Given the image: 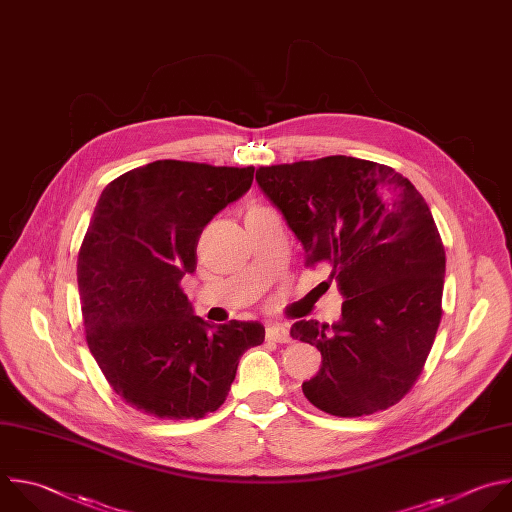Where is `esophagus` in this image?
<instances>
[{"instance_id": "34e87169", "label": "esophagus", "mask_w": 512, "mask_h": 512, "mask_svg": "<svg viewBox=\"0 0 512 512\" xmlns=\"http://www.w3.org/2000/svg\"><path fill=\"white\" fill-rule=\"evenodd\" d=\"M265 337L269 339V342H277V344H289V342H291L289 329H287V325H283V323H271V325H267Z\"/></svg>"}]
</instances>
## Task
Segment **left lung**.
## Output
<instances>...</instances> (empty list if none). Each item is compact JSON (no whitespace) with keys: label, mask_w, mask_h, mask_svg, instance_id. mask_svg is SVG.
Here are the masks:
<instances>
[{"label":"left lung","mask_w":512,"mask_h":512,"mask_svg":"<svg viewBox=\"0 0 512 512\" xmlns=\"http://www.w3.org/2000/svg\"><path fill=\"white\" fill-rule=\"evenodd\" d=\"M255 181L307 263H331L346 299L331 325H291L323 358L305 398L339 418L394 406L418 380L442 317L446 255L424 197L394 168L342 154L261 166Z\"/></svg>","instance_id":"8db88e82"}]
</instances>
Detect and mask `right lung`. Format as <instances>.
Wrapping results in <instances>:
<instances>
[{
	"label": "right lung",
	"instance_id": "1",
	"mask_svg": "<svg viewBox=\"0 0 512 512\" xmlns=\"http://www.w3.org/2000/svg\"><path fill=\"white\" fill-rule=\"evenodd\" d=\"M255 168L156 160L100 195L78 253L88 348L112 390L142 414L203 418L227 398L259 321L213 327L181 289L203 229L241 199Z\"/></svg>",
	"mask_w": 512,
	"mask_h": 512
}]
</instances>
